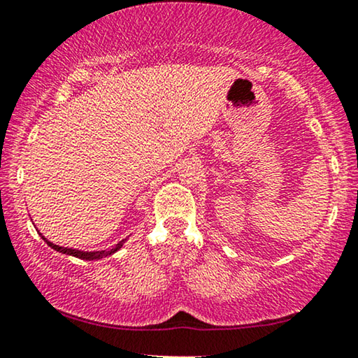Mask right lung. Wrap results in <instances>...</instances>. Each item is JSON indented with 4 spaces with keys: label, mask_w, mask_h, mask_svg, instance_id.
<instances>
[{
    "label": "right lung",
    "mask_w": 358,
    "mask_h": 358,
    "mask_svg": "<svg viewBox=\"0 0 358 358\" xmlns=\"http://www.w3.org/2000/svg\"><path fill=\"white\" fill-rule=\"evenodd\" d=\"M38 234L41 236L43 241H45L48 246L51 249L57 250V252L61 254H66V255H72V257H77V259H82V260H98V259H103V257H108V255H112L114 252H117L124 244L127 243L128 238H124L122 241H119L114 246H110L108 249H103V250H80V249H73V248H62V246H57V244L51 243L50 239L43 236V234L38 231Z\"/></svg>",
    "instance_id": "obj_1"
}]
</instances>
